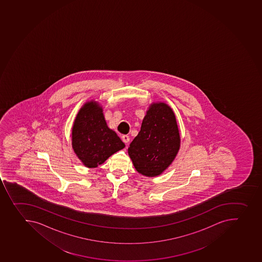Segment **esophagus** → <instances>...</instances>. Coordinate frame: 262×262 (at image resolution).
I'll return each instance as SVG.
<instances>
[{"label": "esophagus", "instance_id": "1", "mask_svg": "<svg viewBox=\"0 0 262 262\" xmlns=\"http://www.w3.org/2000/svg\"><path fill=\"white\" fill-rule=\"evenodd\" d=\"M122 139H123V141L124 142L125 144H127L128 142H129V136L128 135H123L122 136Z\"/></svg>", "mask_w": 262, "mask_h": 262}]
</instances>
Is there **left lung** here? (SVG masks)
<instances>
[{"label": "left lung", "mask_w": 262, "mask_h": 262, "mask_svg": "<svg viewBox=\"0 0 262 262\" xmlns=\"http://www.w3.org/2000/svg\"><path fill=\"white\" fill-rule=\"evenodd\" d=\"M180 134L172 109L163 102L149 106L128 155L135 169L146 177L161 174L174 161L180 148Z\"/></svg>", "instance_id": "left-lung-1"}]
</instances>
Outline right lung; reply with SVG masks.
<instances>
[{"label":"right lung","instance_id":"add662e5","mask_svg":"<svg viewBox=\"0 0 262 262\" xmlns=\"http://www.w3.org/2000/svg\"><path fill=\"white\" fill-rule=\"evenodd\" d=\"M72 147L78 158L89 168H96L125 144L104 118L95 101L85 103L77 114L72 128Z\"/></svg>","mask_w":262,"mask_h":262}]
</instances>
